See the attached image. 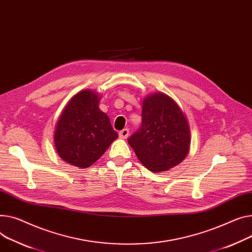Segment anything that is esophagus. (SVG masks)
Here are the masks:
<instances>
[{
	"label": "esophagus",
	"instance_id": "esophagus-1",
	"mask_svg": "<svg viewBox=\"0 0 252 252\" xmlns=\"http://www.w3.org/2000/svg\"><path fill=\"white\" fill-rule=\"evenodd\" d=\"M128 129L127 128H124V129H122L120 132H119V136H120V138H122V139H126L127 137H128Z\"/></svg>",
	"mask_w": 252,
	"mask_h": 252
}]
</instances>
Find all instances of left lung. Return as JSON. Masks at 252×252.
Here are the masks:
<instances>
[{"label":"left lung","instance_id":"obj_1","mask_svg":"<svg viewBox=\"0 0 252 252\" xmlns=\"http://www.w3.org/2000/svg\"><path fill=\"white\" fill-rule=\"evenodd\" d=\"M127 143L147 169L166 171L189 154V125L171 97L161 92L151 94L143 101L141 127Z\"/></svg>","mask_w":252,"mask_h":252}]
</instances>
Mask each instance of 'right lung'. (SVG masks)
I'll return each instance as SVG.
<instances>
[{
    "mask_svg": "<svg viewBox=\"0 0 252 252\" xmlns=\"http://www.w3.org/2000/svg\"><path fill=\"white\" fill-rule=\"evenodd\" d=\"M100 95L90 89L71 98L55 130L59 156L71 165L87 168L101 157L119 135L109 117L99 109Z\"/></svg>",
    "mask_w": 252,
    "mask_h": 252,
    "instance_id": "add662e5",
    "label": "right lung"
}]
</instances>
